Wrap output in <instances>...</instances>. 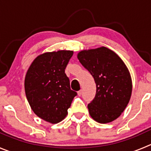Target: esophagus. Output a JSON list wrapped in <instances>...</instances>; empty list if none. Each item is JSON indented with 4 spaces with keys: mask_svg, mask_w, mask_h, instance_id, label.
I'll list each match as a JSON object with an SVG mask.
<instances>
[{
    "mask_svg": "<svg viewBox=\"0 0 151 151\" xmlns=\"http://www.w3.org/2000/svg\"><path fill=\"white\" fill-rule=\"evenodd\" d=\"M77 94H78V95H79V96H81V95H82V94H83V91H82V90H80V91H77Z\"/></svg>",
    "mask_w": 151,
    "mask_h": 151,
    "instance_id": "esophagus-1",
    "label": "esophagus"
}]
</instances>
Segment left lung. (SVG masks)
<instances>
[{
  "label": "left lung",
  "instance_id": "obj_1",
  "mask_svg": "<svg viewBox=\"0 0 151 151\" xmlns=\"http://www.w3.org/2000/svg\"><path fill=\"white\" fill-rule=\"evenodd\" d=\"M77 58L96 83L95 97L88 104L91 117L101 124L115 120L127 107L132 93V80L126 65L105 47L82 50Z\"/></svg>",
  "mask_w": 151,
  "mask_h": 151
}]
</instances>
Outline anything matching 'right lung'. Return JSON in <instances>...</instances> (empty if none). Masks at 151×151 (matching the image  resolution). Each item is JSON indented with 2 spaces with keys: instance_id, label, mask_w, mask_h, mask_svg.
Segmentation results:
<instances>
[{
  "instance_id": "1",
  "label": "right lung",
  "mask_w": 151,
  "mask_h": 151,
  "mask_svg": "<svg viewBox=\"0 0 151 151\" xmlns=\"http://www.w3.org/2000/svg\"><path fill=\"white\" fill-rule=\"evenodd\" d=\"M74 52L59 50L37 56L24 80L26 96L37 116L51 124L63 121L77 95L71 89L65 69Z\"/></svg>"
}]
</instances>
